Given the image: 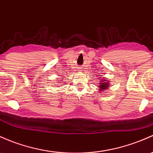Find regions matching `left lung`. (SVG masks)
<instances>
[{"instance_id":"obj_1","label":"left lung","mask_w":153,"mask_h":153,"mask_svg":"<svg viewBox=\"0 0 153 153\" xmlns=\"http://www.w3.org/2000/svg\"><path fill=\"white\" fill-rule=\"evenodd\" d=\"M101 83H100V92H104V91L105 89H107V88H109V81L107 80H102L101 81Z\"/></svg>"}]
</instances>
